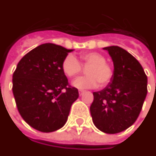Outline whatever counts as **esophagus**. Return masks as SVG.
<instances>
[{
    "label": "esophagus",
    "instance_id": "obj_1",
    "mask_svg": "<svg viewBox=\"0 0 156 156\" xmlns=\"http://www.w3.org/2000/svg\"><path fill=\"white\" fill-rule=\"evenodd\" d=\"M84 92H85V91H83V90H79V95H80V96H83Z\"/></svg>",
    "mask_w": 156,
    "mask_h": 156
}]
</instances>
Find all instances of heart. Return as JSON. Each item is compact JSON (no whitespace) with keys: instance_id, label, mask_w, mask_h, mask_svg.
Masks as SVG:
<instances>
[{"instance_id":"b5f03b06","label":"heart","mask_w":156,"mask_h":156,"mask_svg":"<svg viewBox=\"0 0 156 156\" xmlns=\"http://www.w3.org/2000/svg\"><path fill=\"white\" fill-rule=\"evenodd\" d=\"M80 61L84 66L89 65L86 70L87 75L76 78L73 87L78 89L94 88L98 86L105 87L112 81L114 69L105 61V57L99 52L91 51L80 54ZM78 59L73 55H67L61 64L63 73L69 78H73L80 73L83 67Z\"/></svg>"}]
</instances>
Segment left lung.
<instances>
[{
	"label": "left lung",
	"instance_id": "1",
	"mask_svg": "<svg viewBox=\"0 0 156 156\" xmlns=\"http://www.w3.org/2000/svg\"><path fill=\"white\" fill-rule=\"evenodd\" d=\"M114 77L105 88L93 92L90 111L99 130L115 134L126 130L138 118L147 94V76L138 60L119 46H108Z\"/></svg>",
	"mask_w": 156,
	"mask_h": 156
}]
</instances>
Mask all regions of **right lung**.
Returning a JSON list of instances; mask_svg holds the SVG:
<instances>
[{
  "label": "right lung",
  "instance_id": "right-lung-1",
  "mask_svg": "<svg viewBox=\"0 0 156 156\" xmlns=\"http://www.w3.org/2000/svg\"><path fill=\"white\" fill-rule=\"evenodd\" d=\"M70 51L55 44H41L20 59L13 73L18 110L28 125L42 133L62 128L78 98V89L69 85L61 69Z\"/></svg>",
  "mask_w": 156,
  "mask_h": 156
}]
</instances>
